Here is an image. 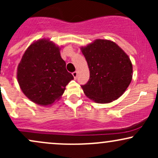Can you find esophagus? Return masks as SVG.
Segmentation results:
<instances>
[{"mask_svg": "<svg viewBox=\"0 0 158 158\" xmlns=\"http://www.w3.org/2000/svg\"><path fill=\"white\" fill-rule=\"evenodd\" d=\"M72 75H73L74 79H77V77H78V73H77V71L73 72V73H72Z\"/></svg>", "mask_w": 158, "mask_h": 158, "instance_id": "obj_1", "label": "esophagus"}]
</instances>
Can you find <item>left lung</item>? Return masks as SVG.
Instances as JSON below:
<instances>
[{
	"label": "left lung",
	"mask_w": 158,
	"mask_h": 158,
	"mask_svg": "<svg viewBox=\"0 0 158 158\" xmlns=\"http://www.w3.org/2000/svg\"><path fill=\"white\" fill-rule=\"evenodd\" d=\"M81 50L90 70L89 80L81 85L86 97L102 104L120 97L133 75L128 56L115 42L106 39L95 40Z\"/></svg>",
	"instance_id": "1"
}]
</instances>
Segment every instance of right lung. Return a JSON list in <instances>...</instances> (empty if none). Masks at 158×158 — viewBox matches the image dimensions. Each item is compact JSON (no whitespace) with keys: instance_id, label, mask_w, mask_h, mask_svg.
Here are the masks:
<instances>
[{"instance_id":"right-lung-1","label":"right lung","mask_w":158,"mask_h":158,"mask_svg":"<svg viewBox=\"0 0 158 158\" xmlns=\"http://www.w3.org/2000/svg\"><path fill=\"white\" fill-rule=\"evenodd\" d=\"M20 88L34 103L48 106L59 100L73 77L66 70L60 48L49 39L31 44L21 58L17 70Z\"/></svg>"}]
</instances>
